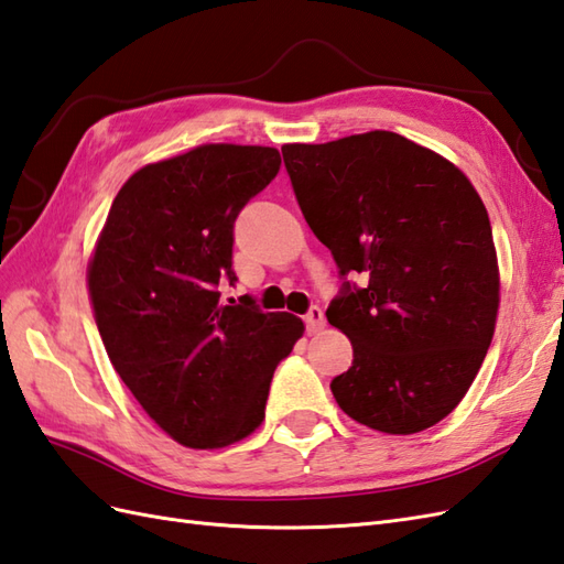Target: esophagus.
Returning a JSON list of instances; mask_svg holds the SVG:
<instances>
[{"label": "esophagus", "mask_w": 564, "mask_h": 564, "mask_svg": "<svg viewBox=\"0 0 564 564\" xmlns=\"http://www.w3.org/2000/svg\"><path fill=\"white\" fill-rule=\"evenodd\" d=\"M304 321H306L308 333H318V329L325 325V313L318 306H311V311L304 315Z\"/></svg>", "instance_id": "34e87169"}]
</instances>
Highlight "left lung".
<instances>
[{
  "label": "left lung",
  "instance_id": "8db88e82",
  "mask_svg": "<svg viewBox=\"0 0 564 564\" xmlns=\"http://www.w3.org/2000/svg\"><path fill=\"white\" fill-rule=\"evenodd\" d=\"M299 208L341 274L325 311L354 347L329 382L368 429L409 435L455 409L500 306L486 205L462 170L392 131L282 145ZM359 271L364 288L346 278Z\"/></svg>",
  "mask_w": 564,
  "mask_h": 564
}]
</instances>
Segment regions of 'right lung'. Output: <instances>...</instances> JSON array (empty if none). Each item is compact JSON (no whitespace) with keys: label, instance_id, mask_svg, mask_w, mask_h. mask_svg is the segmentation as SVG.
Here are the masks:
<instances>
[{"label":"right lung","instance_id":"right-lung-1","mask_svg":"<svg viewBox=\"0 0 564 564\" xmlns=\"http://www.w3.org/2000/svg\"><path fill=\"white\" fill-rule=\"evenodd\" d=\"M263 145L208 143L135 172L109 208L88 265V292L123 386L178 445L239 443L265 419L274 368L304 323L263 313L235 284L241 208L280 172Z\"/></svg>","mask_w":564,"mask_h":564}]
</instances>
